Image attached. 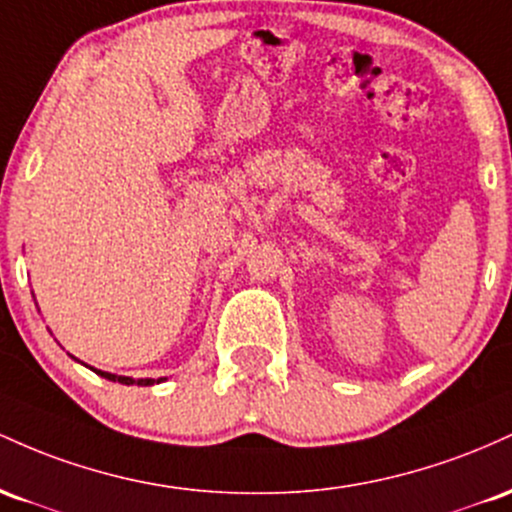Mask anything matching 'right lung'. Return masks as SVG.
<instances>
[{
    "instance_id": "add662e5",
    "label": "right lung",
    "mask_w": 512,
    "mask_h": 512,
    "mask_svg": "<svg viewBox=\"0 0 512 512\" xmlns=\"http://www.w3.org/2000/svg\"><path fill=\"white\" fill-rule=\"evenodd\" d=\"M84 365V363H82ZM91 370L96 372V375L106 377V380L111 382H120V384H137V387H152V384H159L164 382L166 377H159V380H152V377H145V380H132V377H123V375H113V372H103V370H96V367H91Z\"/></svg>"
}]
</instances>
